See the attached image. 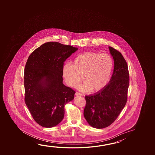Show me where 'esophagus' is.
Instances as JSON below:
<instances>
[{
  "instance_id": "esophagus-1",
  "label": "esophagus",
  "mask_w": 155,
  "mask_h": 155,
  "mask_svg": "<svg viewBox=\"0 0 155 155\" xmlns=\"http://www.w3.org/2000/svg\"><path fill=\"white\" fill-rule=\"evenodd\" d=\"M75 95L76 96H82V94H81V93H79V92H76L75 93Z\"/></svg>"
}]
</instances>
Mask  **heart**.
<instances>
[{"mask_svg":"<svg viewBox=\"0 0 155 155\" xmlns=\"http://www.w3.org/2000/svg\"><path fill=\"white\" fill-rule=\"evenodd\" d=\"M113 66V59L109 54L87 52L77 56L73 65H64L63 74L69 86L76 87L84 76L85 82L79 86V89L83 91H99L109 81Z\"/></svg>","mask_w":155,"mask_h":155,"instance_id":"b5f03b06","label":"heart"}]
</instances>
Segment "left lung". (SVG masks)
Listing matches in <instances>:
<instances>
[{"instance_id":"8db88e82","label":"left lung","mask_w":155,"mask_h":155,"mask_svg":"<svg viewBox=\"0 0 155 155\" xmlns=\"http://www.w3.org/2000/svg\"><path fill=\"white\" fill-rule=\"evenodd\" d=\"M114 61L109 83L96 94L86 96L84 116L89 124L97 129L109 127L117 119L127 103L129 74L127 61L119 51L109 46Z\"/></svg>"}]
</instances>
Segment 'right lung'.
<instances>
[{
  "label": "right lung",
  "instance_id": "add662e5",
  "mask_svg": "<svg viewBox=\"0 0 155 155\" xmlns=\"http://www.w3.org/2000/svg\"><path fill=\"white\" fill-rule=\"evenodd\" d=\"M78 48L47 42L28 57L24 70L25 101L38 124L52 127L63 119L75 91L63 83L64 62Z\"/></svg>",
  "mask_w": 155,
  "mask_h": 155
}]
</instances>
